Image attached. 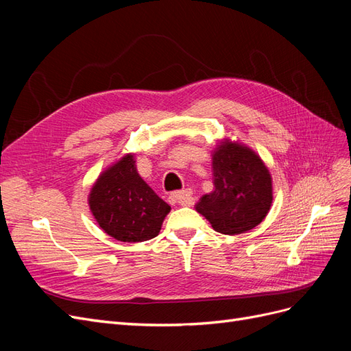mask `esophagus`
<instances>
[{"label": "esophagus", "mask_w": 351, "mask_h": 351, "mask_svg": "<svg viewBox=\"0 0 351 351\" xmlns=\"http://www.w3.org/2000/svg\"><path fill=\"white\" fill-rule=\"evenodd\" d=\"M169 202H171V204H178V206H191L192 204V192L189 189L172 192V194L169 195Z\"/></svg>", "instance_id": "34e87169"}]
</instances>
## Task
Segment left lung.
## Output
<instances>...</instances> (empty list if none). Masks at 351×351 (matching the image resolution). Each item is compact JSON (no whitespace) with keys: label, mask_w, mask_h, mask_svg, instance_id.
Wrapping results in <instances>:
<instances>
[{"label":"left lung","mask_w":351,"mask_h":351,"mask_svg":"<svg viewBox=\"0 0 351 351\" xmlns=\"http://www.w3.org/2000/svg\"><path fill=\"white\" fill-rule=\"evenodd\" d=\"M213 184L195 210L223 234H239L261 223L273 202L271 175L250 147L229 140L213 153Z\"/></svg>","instance_id":"obj_1"}]
</instances>
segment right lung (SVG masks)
Instances as JSON below:
<instances>
[{"mask_svg":"<svg viewBox=\"0 0 351 351\" xmlns=\"http://www.w3.org/2000/svg\"><path fill=\"white\" fill-rule=\"evenodd\" d=\"M88 206L105 233L121 242L153 239L171 211L138 175L132 154L123 156L99 176Z\"/></svg>","mask_w":351,"mask_h":351,"instance_id":"obj_1","label":"right lung"}]
</instances>
